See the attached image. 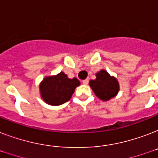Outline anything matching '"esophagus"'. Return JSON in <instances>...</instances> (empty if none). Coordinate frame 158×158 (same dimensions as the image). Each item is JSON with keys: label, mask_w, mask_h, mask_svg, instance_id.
Listing matches in <instances>:
<instances>
[{"label": "esophagus", "mask_w": 158, "mask_h": 158, "mask_svg": "<svg viewBox=\"0 0 158 158\" xmlns=\"http://www.w3.org/2000/svg\"><path fill=\"white\" fill-rule=\"evenodd\" d=\"M89 79H84V80H83V84H89Z\"/></svg>", "instance_id": "1"}]
</instances>
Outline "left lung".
Returning a JSON list of instances; mask_svg holds the SVG:
<instances>
[{
    "instance_id": "8db88e82",
    "label": "left lung",
    "mask_w": 158,
    "mask_h": 158,
    "mask_svg": "<svg viewBox=\"0 0 158 158\" xmlns=\"http://www.w3.org/2000/svg\"><path fill=\"white\" fill-rule=\"evenodd\" d=\"M97 79L89 82V85L99 98L107 101L112 98L119 91V84L114 77L105 70H101L96 74Z\"/></svg>"
}]
</instances>
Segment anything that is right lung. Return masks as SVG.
I'll return each mask as SVG.
<instances>
[{"mask_svg":"<svg viewBox=\"0 0 158 158\" xmlns=\"http://www.w3.org/2000/svg\"><path fill=\"white\" fill-rule=\"evenodd\" d=\"M80 83L76 78L69 79L63 72L56 76L47 77L40 84L41 96L48 104L58 106L70 99Z\"/></svg>","mask_w":158,"mask_h":158,"instance_id":"right-lung-1","label":"right lung"}]
</instances>
